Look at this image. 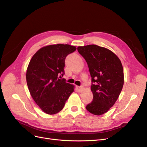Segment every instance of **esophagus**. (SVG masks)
<instances>
[{
  "label": "esophagus",
  "instance_id": "34e87169",
  "mask_svg": "<svg viewBox=\"0 0 147 147\" xmlns=\"http://www.w3.org/2000/svg\"><path fill=\"white\" fill-rule=\"evenodd\" d=\"M83 86H77V90H78V91H79V92H80V91L83 90Z\"/></svg>",
  "mask_w": 147,
  "mask_h": 147
}]
</instances>
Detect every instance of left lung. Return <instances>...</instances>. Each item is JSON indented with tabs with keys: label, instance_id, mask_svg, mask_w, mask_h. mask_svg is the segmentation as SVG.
Returning <instances> with one entry per match:
<instances>
[{
	"label": "left lung",
	"instance_id": "8db88e82",
	"mask_svg": "<svg viewBox=\"0 0 147 147\" xmlns=\"http://www.w3.org/2000/svg\"><path fill=\"white\" fill-rule=\"evenodd\" d=\"M77 50L86 61L91 77L93 99L86 109L95 115L104 114L122 90L124 73L121 61L112 51L96 45L78 47Z\"/></svg>",
	"mask_w": 147,
	"mask_h": 147
}]
</instances>
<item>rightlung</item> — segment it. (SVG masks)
<instances>
[{"instance_id":"right-lung-1","label":"right lung","mask_w":147,"mask_h":147,"mask_svg":"<svg viewBox=\"0 0 147 147\" xmlns=\"http://www.w3.org/2000/svg\"><path fill=\"white\" fill-rule=\"evenodd\" d=\"M77 48L57 44L43 47L30 59L26 81L31 96L43 112L54 115L63 110L74 86L61 78L67 56Z\"/></svg>"}]
</instances>
